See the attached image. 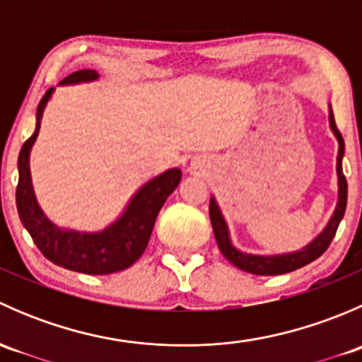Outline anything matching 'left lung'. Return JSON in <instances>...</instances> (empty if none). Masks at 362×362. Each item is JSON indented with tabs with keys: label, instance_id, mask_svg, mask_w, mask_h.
<instances>
[{
	"label": "left lung",
	"instance_id": "left-lung-1",
	"mask_svg": "<svg viewBox=\"0 0 362 362\" xmlns=\"http://www.w3.org/2000/svg\"><path fill=\"white\" fill-rule=\"evenodd\" d=\"M329 122L331 129H333L334 136L338 138V159H337V171H338V204L337 210H334L333 217H331L329 224L326 226L322 233L313 240L310 245H306L303 250L293 252V254H282V255H252V254H243V252L236 250L235 247L229 242V233L228 226H226L224 217H222L221 210H218L217 203L211 198L210 202V222L211 228H214L215 240H217V245L221 249L222 255L228 259L231 264H235L236 268L243 269L247 273H254V275H282V273L294 272V269L303 268L308 262L315 261L317 257L324 254L327 250V247L333 242L334 235H337V229L339 226V221L343 218L346 208V178L343 175L341 168V158L343 152H345V144H343V136L338 131L337 122H334L333 110H329Z\"/></svg>",
	"mask_w": 362,
	"mask_h": 362
}]
</instances>
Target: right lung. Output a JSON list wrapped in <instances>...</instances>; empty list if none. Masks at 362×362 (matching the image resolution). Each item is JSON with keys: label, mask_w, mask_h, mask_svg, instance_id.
Instances as JSON below:
<instances>
[{"label": "right lung", "mask_w": 362, "mask_h": 362, "mask_svg": "<svg viewBox=\"0 0 362 362\" xmlns=\"http://www.w3.org/2000/svg\"><path fill=\"white\" fill-rule=\"evenodd\" d=\"M94 78H98L94 69H80L68 75L61 83L89 82ZM50 94L52 89L47 90L40 101L36 110V129L24 141L19 154V184H17L16 202L21 221L40 252L54 264L87 275H110V273L122 272L134 264L147 249L156 217L168 196L177 189L180 182V170L173 168L147 182L131 199L122 217L108 226L105 231L76 233L57 228L40 210L29 175V152L38 136L40 120Z\"/></svg>", "instance_id": "obj_1"}]
</instances>
